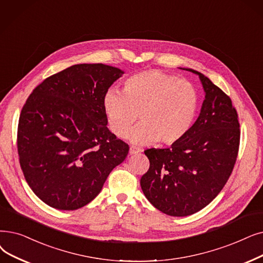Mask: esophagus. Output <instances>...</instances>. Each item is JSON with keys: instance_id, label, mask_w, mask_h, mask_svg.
Instances as JSON below:
<instances>
[{"instance_id": "obj_1", "label": "esophagus", "mask_w": 263, "mask_h": 263, "mask_svg": "<svg viewBox=\"0 0 263 263\" xmlns=\"http://www.w3.org/2000/svg\"><path fill=\"white\" fill-rule=\"evenodd\" d=\"M140 152H141V149H139V148H136V147H134V146H132V147L130 148V151H129V153H130L131 155L138 154V153H140Z\"/></svg>"}]
</instances>
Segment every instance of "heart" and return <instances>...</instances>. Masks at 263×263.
<instances>
[{
	"mask_svg": "<svg viewBox=\"0 0 263 263\" xmlns=\"http://www.w3.org/2000/svg\"><path fill=\"white\" fill-rule=\"evenodd\" d=\"M199 93L191 83L158 70H147L128 77L121 95L109 90L103 99L108 128L124 139L134 123L141 124L132 134L136 144L159 141L175 145L191 131L199 110Z\"/></svg>",
	"mask_w": 263,
	"mask_h": 263,
	"instance_id": "obj_1",
	"label": "heart"
}]
</instances>
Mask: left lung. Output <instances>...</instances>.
Returning a JSON list of instances; mask_svg holds the SVG:
<instances>
[{"mask_svg":"<svg viewBox=\"0 0 263 263\" xmlns=\"http://www.w3.org/2000/svg\"><path fill=\"white\" fill-rule=\"evenodd\" d=\"M198 74L205 100L186 138L170 148L144 153L149 168L141 178L145 197L162 213L184 217L209 205L229 179L239 147L238 116L229 96Z\"/></svg>","mask_w":263,"mask_h":263,"instance_id":"1","label":"left lung"}]
</instances>
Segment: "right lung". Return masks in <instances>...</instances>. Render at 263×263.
Here are the masks:
<instances>
[{
  "instance_id": "obj_1",
  "label": "right lung",
  "mask_w": 263,
  "mask_h": 263,
  "mask_svg": "<svg viewBox=\"0 0 263 263\" xmlns=\"http://www.w3.org/2000/svg\"><path fill=\"white\" fill-rule=\"evenodd\" d=\"M122 71L76 64L34 88L21 109L17 148L22 173L49 206L74 211L92 201L129 145L111 133L103 109Z\"/></svg>"
}]
</instances>
